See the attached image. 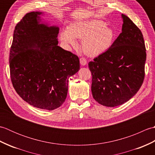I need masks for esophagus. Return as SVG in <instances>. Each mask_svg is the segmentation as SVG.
I'll use <instances>...</instances> for the list:
<instances>
[{
  "label": "esophagus",
  "mask_w": 155,
  "mask_h": 155,
  "mask_svg": "<svg viewBox=\"0 0 155 155\" xmlns=\"http://www.w3.org/2000/svg\"><path fill=\"white\" fill-rule=\"evenodd\" d=\"M80 62H81V65L84 66V65H86V64H87V61L86 60V58H84V57H81V58H80Z\"/></svg>",
  "instance_id": "obj_1"
}]
</instances>
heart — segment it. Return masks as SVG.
Instances as JSON below:
<instances>
[{"mask_svg": "<svg viewBox=\"0 0 155 155\" xmlns=\"http://www.w3.org/2000/svg\"><path fill=\"white\" fill-rule=\"evenodd\" d=\"M107 25L106 22L98 19L76 21L69 26L68 30L61 32L60 38L65 45L72 46L77 45L76 38L83 39L84 53L95 57L107 51L113 42L114 31Z\"/></svg>", "mask_w": 155, "mask_h": 155, "instance_id": "1", "label": "heart"}]
</instances>
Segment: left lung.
Segmentation results:
<instances>
[{
	"label": "left lung",
	"instance_id": "left-lung-1",
	"mask_svg": "<svg viewBox=\"0 0 155 155\" xmlns=\"http://www.w3.org/2000/svg\"><path fill=\"white\" fill-rule=\"evenodd\" d=\"M110 47L89 62L94 99L105 107L123 104L136 94L144 78L147 58L143 36L127 16Z\"/></svg>",
	"mask_w": 155,
	"mask_h": 155
}]
</instances>
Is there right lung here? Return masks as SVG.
Wrapping results in <instances>:
<instances>
[{"label": "right lung", "instance_id": "add662e5", "mask_svg": "<svg viewBox=\"0 0 155 155\" xmlns=\"http://www.w3.org/2000/svg\"><path fill=\"white\" fill-rule=\"evenodd\" d=\"M41 12L25 15L15 27L10 50L13 87L29 104L52 110L63 104L68 78L80 68L79 58L58 46L59 28L41 24Z\"/></svg>", "mask_w": 155, "mask_h": 155}]
</instances>
